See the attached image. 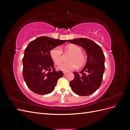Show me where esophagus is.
Listing matches in <instances>:
<instances>
[{
	"label": "esophagus",
	"mask_w": 130,
	"mask_h": 130,
	"mask_svg": "<svg viewBox=\"0 0 130 130\" xmlns=\"http://www.w3.org/2000/svg\"><path fill=\"white\" fill-rule=\"evenodd\" d=\"M67 73V72H63V74L64 75H66Z\"/></svg>",
	"instance_id": "34e87169"
}]
</instances>
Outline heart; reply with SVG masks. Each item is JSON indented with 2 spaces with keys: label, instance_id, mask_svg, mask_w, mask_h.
Wrapping results in <instances>:
<instances>
[{
  "label": "heart",
  "instance_id": "obj_1",
  "mask_svg": "<svg viewBox=\"0 0 130 130\" xmlns=\"http://www.w3.org/2000/svg\"><path fill=\"white\" fill-rule=\"evenodd\" d=\"M66 52L71 54L69 58V62H62L58 65V68L64 72L76 69L78 66H83L86 61V57L82 54L80 46L75 44H70L66 47ZM50 56L55 63L58 64L62 60L63 52L60 46L54 47L50 52Z\"/></svg>",
  "mask_w": 130,
  "mask_h": 130
}]
</instances>
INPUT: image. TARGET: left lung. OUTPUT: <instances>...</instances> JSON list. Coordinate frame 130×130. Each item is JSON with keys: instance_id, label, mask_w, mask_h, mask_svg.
<instances>
[{"instance_id": "1", "label": "left lung", "mask_w": 130, "mask_h": 130, "mask_svg": "<svg viewBox=\"0 0 130 130\" xmlns=\"http://www.w3.org/2000/svg\"><path fill=\"white\" fill-rule=\"evenodd\" d=\"M83 48L87 55L85 67L79 73L74 72V78L70 82L73 91L77 95L87 96L100 87L105 70V55L101 47L87 38H79L68 41Z\"/></svg>"}]
</instances>
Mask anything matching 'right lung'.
Listing matches in <instances>:
<instances>
[{"mask_svg":"<svg viewBox=\"0 0 130 130\" xmlns=\"http://www.w3.org/2000/svg\"><path fill=\"white\" fill-rule=\"evenodd\" d=\"M67 40H55L45 36L38 37L30 42L23 58V75L28 88L40 95L52 92L57 80L63 76L61 70L56 72L50 52Z\"/></svg>","mask_w":130,"mask_h":130,"instance_id":"obj_1","label":"right lung"}]
</instances>
